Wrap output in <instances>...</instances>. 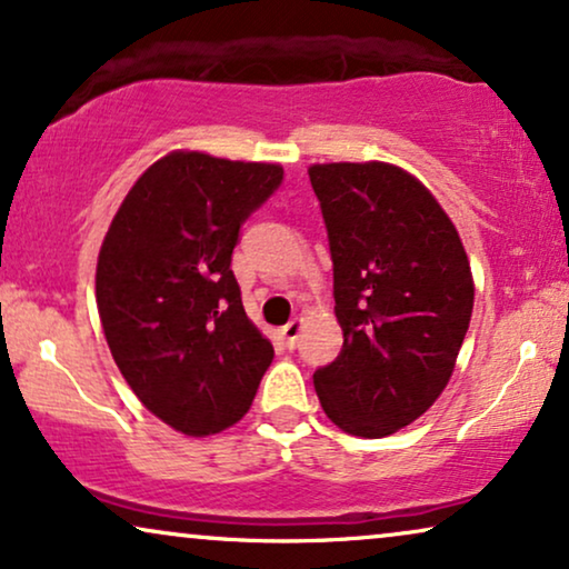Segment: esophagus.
<instances>
[{"mask_svg": "<svg viewBox=\"0 0 569 569\" xmlns=\"http://www.w3.org/2000/svg\"><path fill=\"white\" fill-rule=\"evenodd\" d=\"M301 328H305V317H293V320H291L289 325H283V328H280V336H283L286 346H289V348L297 346Z\"/></svg>", "mask_w": 569, "mask_h": 569, "instance_id": "obj_1", "label": "esophagus"}]
</instances>
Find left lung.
<instances>
[{"mask_svg":"<svg viewBox=\"0 0 569 569\" xmlns=\"http://www.w3.org/2000/svg\"><path fill=\"white\" fill-rule=\"evenodd\" d=\"M309 181L343 328L315 390L348 435L388 437L427 413L450 380L473 312L471 264L448 213L398 166L317 163Z\"/></svg>","mask_w":569,"mask_h":569,"instance_id":"left-lung-1","label":"left lung"}]
</instances>
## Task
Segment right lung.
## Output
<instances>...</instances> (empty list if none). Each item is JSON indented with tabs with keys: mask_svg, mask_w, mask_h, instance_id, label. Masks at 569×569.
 Returning a JSON list of instances; mask_svg holds the SVG:
<instances>
[{
	"mask_svg": "<svg viewBox=\"0 0 569 569\" xmlns=\"http://www.w3.org/2000/svg\"><path fill=\"white\" fill-rule=\"evenodd\" d=\"M280 181L278 163L177 150L134 181L103 239L96 301L106 343L140 403L181 435L237 423L272 361L231 254Z\"/></svg>",
	"mask_w": 569,
	"mask_h": 569,
	"instance_id": "right-lung-1",
	"label": "right lung"
}]
</instances>
